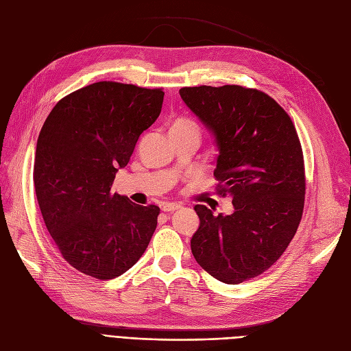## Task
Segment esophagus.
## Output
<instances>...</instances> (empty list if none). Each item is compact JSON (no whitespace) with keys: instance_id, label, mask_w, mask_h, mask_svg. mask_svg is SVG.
Segmentation results:
<instances>
[{"instance_id":"1","label":"esophagus","mask_w":351,"mask_h":351,"mask_svg":"<svg viewBox=\"0 0 351 351\" xmlns=\"http://www.w3.org/2000/svg\"><path fill=\"white\" fill-rule=\"evenodd\" d=\"M180 208H182V206L177 205V204H164L161 209H162L164 212H174V210H178Z\"/></svg>"}]
</instances>
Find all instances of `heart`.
Here are the masks:
<instances>
[{"instance_id": "heart-1", "label": "heart", "mask_w": 351, "mask_h": 351, "mask_svg": "<svg viewBox=\"0 0 351 351\" xmlns=\"http://www.w3.org/2000/svg\"><path fill=\"white\" fill-rule=\"evenodd\" d=\"M190 125H196V124L192 120H187V119H177L173 124V127H190Z\"/></svg>"}]
</instances>
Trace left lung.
Listing matches in <instances>:
<instances>
[{
  "instance_id": "left-lung-1",
  "label": "left lung",
  "mask_w": 351,
  "mask_h": 351,
  "mask_svg": "<svg viewBox=\"0 0 351 351\" xmlns=\"http://www.w3.org/2000/svg\"><path fill=\"white\" fill-rule=\"evenodd\" d=\"M180 97L215 136L217 192L234 212L196 205V262L226 284L258 277L280 259L300 224L306 180L295 127L278 102L239 84L182 88Z\"/></svg>"
}]
</instances>
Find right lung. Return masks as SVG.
I'll use <instances>...</instances> for the list:
<instances>
[{
    "label": "right lung",
    "instance_id": "right-lung-1",
    "mask_svg": "<svg viewBox=\"0 0 351 351\" xmlns=\"http://www.w3.org/2000/svg\"><path fill=\"white\" fill-rule=\"evenodd\" d=\"M162 101V89L97 82L58 101L42 125L34 168L40 214L62 258L89 277H120L152 239L159 208L111 187Z\"/></svg>",
    "mask_w": 351,
    "mask_h": 351
}]
</instances>
